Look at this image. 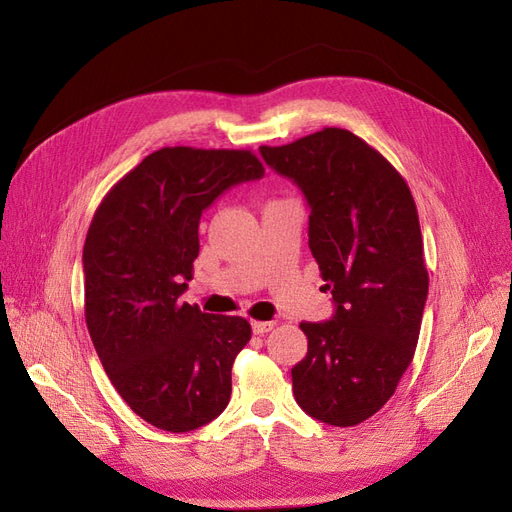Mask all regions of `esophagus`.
Segmentation results:
<instances>
[{
	"label": "esophagus",
	"mask_w": 512,
	"mask_h": 512,
	"mask_svg": "<svg viewBox=\"0 0 512 512\" xmlns=\"http://www.w3.org/2000/svg\"><path fill=\"white\" fill-rule=\"evenodd\" d=\"M274 326H276V321H253V332L257 336H263L270 330H274Z\"/></svg>",
	"instance_id": "obj_1"
}]
</instances>
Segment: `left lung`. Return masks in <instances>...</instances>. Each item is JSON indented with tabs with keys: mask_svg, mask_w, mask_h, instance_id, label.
<instances>
[{
	"mask_svg": "<svg viewBox=\"0 0 512 512\" xmlns=\"http://www.w3.org/2000/svg\"><path fill=\"white\" fill-rule=\"evenodd\" d=\"M259 151L307 197L309 249L336 303L332 319L301 324L309 344L292 367L294 398L317 421L353 427L386 405L415 355L429 286L415 199L351 130Z\"/></svg>",
	"mask_w": 512,
	"mask_h": 512,
	"instance_id": "obj_1",
	"label": "left lung"
}]
</instances>
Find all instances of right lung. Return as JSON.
<instances>
[{"instance_id":"right-lung-1","label":"right lung","mask_w":512,"mask_h":512,"mask_svg":"<svg viewBox=\"0 0 512 512\" xmlns=\"http://www.w3.org/2000/svg\"><path fill=\"white\" fill-rule=\"evenodd\" d=\"M263 172L251 149L164 147L95 209L83 249L87 328L126 405L166 432H191L230 400L251 324L178 299L193 278L203 209Z\"/></svg>"}]
</instances>
